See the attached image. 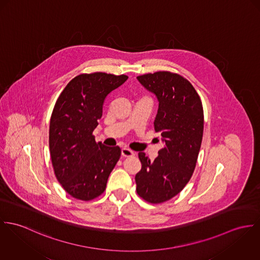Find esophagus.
I'll return each instance as SVG.
<instances>
[{
  "label": "esophagus",
  "mask_w": 260,
  "mask_h": 260,
  "mask_svg": "<svg viewBox=\"0 0 260 260\" xmlns=\"http://www.w3.org/2000/svg\"><path fill=\"white\" fill-rule=\"evenodd\" d=\"M121 155L124 157H131V156L135 155V152L133 150H131L129 148L123 147V148H121Z\"/></svg>",
  "instance_id": "34e87169"
}]
</instances>
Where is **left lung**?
<instances>
[{
  "mask_svg": "<svg viewBox=\"0 0 260 260\" xmlns=\"http://www.w3.org/2000/svg\"><path fill=\"white\" fill-rule=\"evenodd\" d=\"M158 101L154 131L165 146L150 161L139 152L142 170L136 175L137 192L149 203H162L179 193L194 172L203 135L202 100L192 85L171 72L138 77Z\"/></svg>",
  "mask_w": 260,
  "mask_h": 260,
  "instance_id": "obj_1",
  "label": "left lung"
}]
</instances>
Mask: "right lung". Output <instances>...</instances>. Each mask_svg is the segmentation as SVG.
I'll list each match as a JSON object with an SVG mask.
<instances>
[{"label": "right lung", "instance_id": "1", "mask_svg": "<svg viewBox=\"0 0 260 260\" xmlns=\"http://www.w3.org/2000/svg\"><path fill=\"white\" fill-rule=\"evenodd\" d=\"M127 76L106 73L81 74L60 92L54 107L49 145L55 175L73 198L88 202L106 189L121 150L96 143L93 129L103 116L107 95Z\"/></svg>", "mask_w": 260, "mask_h": 260}]
</instances>
